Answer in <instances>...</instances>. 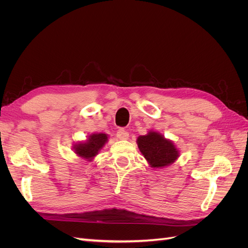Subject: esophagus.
<instances>
[{
	"mask_svg": "<svg viewBox=\"0 0 248 248\" xmlns=\"http://www.w3.org/2000/svg\"><path fill=\"white\" fill-rule=\"evenodd\" d=\"M117 137H118V139L119 140H128V138H129V133L127 132L125 129H119L118 130V132H117Z\"/></svg>",
	"mask_w": 248,
	"mask_h": 248,
	"instance_id": "34e87169",
	"label": "esophagus"
}]
</instances>
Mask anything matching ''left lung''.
Listing matches in <instances>:
<instances>
[{"label":"left lung","mask_w":248,"mask_h":248,"mask_svg":"<svg viewBox=\"0 0 248 248\" xmlns=\"http://www.w3.org/2000/svg\"><path fill=\"white\" fill-rule=\"evenodd\" d=\"M137 144L140 153L153 169L169 167L180 156V151L174 141L157 131L150 130L145 136H140Z\"/></svg>","instance_id":"1"}]
</instances>
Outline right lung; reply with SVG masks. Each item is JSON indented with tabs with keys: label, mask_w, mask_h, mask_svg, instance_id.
<instances>
[{
	"label": "right lung",
	"mask_w": 248,
	"mask_h": 248,
	"mask_svg": "<svg viewBox=\"0 0 248 248\" xmlns=\"http://www.w3.org/2000/svg\"><path fill=\"white\" fill-rule=\"evenodd\" d=\"M108 140V134L107 133H92L84 141H78L72 147L73 152L81 159L92 161L94 157L98 155L100 150L106 146Z\"/></svg>",
	"instance_id": "add662e5"
}]
</instances>
